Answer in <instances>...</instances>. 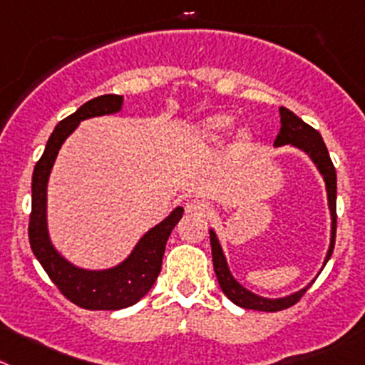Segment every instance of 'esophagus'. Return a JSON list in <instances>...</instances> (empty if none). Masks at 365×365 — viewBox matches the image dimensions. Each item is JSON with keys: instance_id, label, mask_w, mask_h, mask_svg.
<instances>
[{"instance_id": "obj_1", "label": "esophagus", "mask_w": 365, "mask_h": 365, "mask_svg": "<svg viewBox=\"0 0 365 365\" xmlns=\"http://www.w3.org/2000/svg\"><path fill=\"white\" fill-rule=\"evenodd\" d=\"M186 213L206 217L211 213V204L204 199H192L186 202Z\"/></svg>"}]
</instances>
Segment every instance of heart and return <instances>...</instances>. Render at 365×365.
<instances>
[{
    "mask_svg": "<svg viewBox=\"0 0 365 365\" xmlns=\"http://www.w3.org/2000/svg\"><path fill=\"white\" fill-rule=\"evenodd\" d=\"M232 118L227 114H213L199 123V136L207 141H218L229 133Z\"/></svg>",
    "mask_w": 365,
    "mask_h": 365,
    "instance_id": "obj_1",
    "label": "heart"
}]
</instances>
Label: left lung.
<instances>
[{"label": "left lung", "mask_w": 365, "mask_h": 365, "mask_svg": "<svg viewBox=\"0 0 365 365\" xmlns=\"http://www.w3.org/2000/svg\"><path fill=\"white\" fill-rule=\"evenodd\" d=\"M281 116V128L279 134L276 136L274 147H283V145H292V147L299 148V150L307 152L317 170L321 172L322 179L326 182V193H328V206L329 213H331V238H329V249L328 255L324 258V265L328 259L331 258L333 247H335V232H336V173L335 166H333L331 159H329L328 148H326L324 141H322L321 134L304 123L299 116L289 110L287 107H279ZM210 240H211V255H213V267L215 274H217L218 284H220L222 292L229 297L235 304L247 310H259V312H279L284 308L292 307L297 301L303 297L308 287L301 289L299 292H294L287 297H279V299H269V297H262L252 294L245 287H242L235 277H232L231 270H229L227 262H225L224 251L218 242L217 235L213 229H210Z\"/></svg>", "instance_id": "1"}]
</instances>
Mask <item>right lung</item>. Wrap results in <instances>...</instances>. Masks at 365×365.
<instances>
[{"mask_svg": "<svg viewBox=\"0 0 365 365\" xmlns=\"http://www.w3.org/2000/svg\"><path fill=\"white\" fill-rule=\"evenodd\" d=\"M123 96L102 95L86 102L71 116L55 127L48 140L44 154L37 161L32 175V213H30V247L57 289L76 307L86 310H120L136 304L147 296L161 272L166 240L177 222L182 218V207H175L168 217L147 231L127 259L113 269L86 270L69 263L51 245L46 222V188L55 158L66 138L78 127L82 120L103 114H114L121 109Z\"/></svg>", "mask_w": 365, "mask_h": 365, "instance_id": "1", "label": "right lung"}]
</instances>
